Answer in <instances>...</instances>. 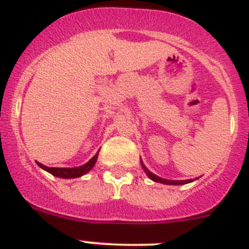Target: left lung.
I'll use <instances>...</instances> for the list:
<instances>
[{"instance_id":"8db88e82","label":"left lung","mask_w":249,"mask_h":249,"mask_svg":"<svg viewBox=\"0 0 249 249\" xmlns=\"http://www.w3.org/2000/svg\"><path fill=\"white\" fill-rule=\"evenodd\" d=\"M141 165H142L143 170L145 172V174L148 175V178L149 179H152L153 181L156 182H160V184H165V185H184V184H189V182L194 181L193 179H189V180H168V179H163V178L158 177V175L153 174L152 172H149V170L147 169V166L143 164L142 159H141Z\"/></svg>"}]
</instances>
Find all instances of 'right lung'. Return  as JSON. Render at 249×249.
<instances>
[{
  "label": "right lung",
  "instance_id": "add662e5",
  "mask_svg": "<svg viewBox=\"0 0 249 249\" xmlns=\"http://www.w3.org/2000/svg\"><path fill=\"white\" fill-rule=\"evenodd\" d=\"M97 156H99V152H97L88 163H85L84 165L75 166V168H49V166L47 165H43L39 161H36V164H38L43 170L50 173V174L54 175V177L63 178V179H74V178H80L83 177V175L88 174V173L92 169L93 165L96 164Z\"/></svg>",
  "mask_w": 249,
  "mask_h": 249
}]
</instances>
